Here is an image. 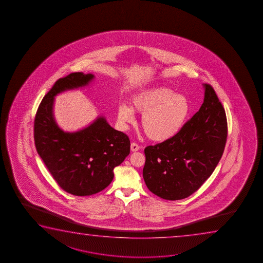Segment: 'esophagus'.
I'll return each instance as SVG.
<instances>
[{
    "instance_id": "esophagus-1",
    "label": "esophagus",
    "mask_w": 263,
    "mask_h": 263,
    "mask_svg": "<svg viewBox=\"0 0 263 263\" xmlns=\"http://www.w3.org/2000/svg\"><path fill=\"white\" fill-rule=\"evenodd\" d=\"M130 147H131V151L132 152H137L138 151L139 149H140L139 145H138L137 144H136V143H132Z\"/></svg>"
}]
</instances>
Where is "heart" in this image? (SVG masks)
<instances>
[{"instance_id":"obj_1","label":"heart","mask_w":263,"mask_h":263,"mask_svg":"<svg viewBox=\"0 0 263 263\" xmlns=\"http://www.w3.org/2000/svg\"><path fill=\"white\" fill-rule=\"evenodd\" d=\"M131 107L120 104L117 109L119 125L126 127L135 121V112L143 114L141 126L151 140L164 142L176 136L187 120L191 104L181 94L163 87H154L134 94Z\"/></svg>"}]
</instances>
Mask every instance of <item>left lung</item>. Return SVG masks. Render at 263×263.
<instances>
[{
    "mask_svg": "<svg viewBox=\"0 0 263 263\" xmlns=\"http://www.w3.org/2000/svg\"><path fill=\"white\" fill-rule=\"evenodd\" d=\"M204 102L180 132L144 149L143 177L149 191L167 200L183 199L201 187L223 155L227 116L211 85L203 84Z\"/></svg>",
    "mask_w": 263,
    "mask_h": 263,
    "instance_id": "1",
    "label": "left lung"
}]
</instances>
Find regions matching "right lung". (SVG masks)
<instances>
[{
	"label": "right lung",
	"instance_id": "obj_1",
	"mask_svg": "<svg viewBox=\"0 0 263 263\" xmlns=\"http://www.w3.org/2000/svg\"><path fill=\"white\" fill-rule=\"evenodd\" d=\"M94 78L91 73L72 72L57 81L41 101L34 121L37 154L58 185L80 197L108 187L114 178L113 170L130 153L128 137L114 129L104 116L74 132H65L55 121L54 97L88 86Z\"/></svg>",
	"mask_w": 263,
	"mask_h": 263
}]
</instances>
